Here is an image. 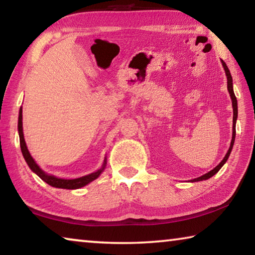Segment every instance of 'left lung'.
<instances>
[{
	"instance_id": "8db88e82",
	"label": "left lung",
	"mask_w": 255,
	"mask_h": 255,
	"mask_svg": "<svg viewBox=\"0 0 255 255\" xmlns=\"http://www.w3.org/2000/svg\"><path fill=\"white\" fill-rule=\"evenodd\" d=\"M222 64H223V67H224V70H225L226 76H227V90H228V92H230V96H231V99H232V106H233V136H232L231 146H230V148H228V150H227L225 157L223 158V161H222L221 163H219L218 165L216 166L214 170H211V171L208 172V173H206V174H204V175L199 176V178L193 179L192 182H196V181L198 182V181L207 180V179L211 178V176L217 173V172L222 169V166L224 165V164L226 163L227 158L230 157V154H231V152H232L233 145H234L235 135H236L235 125H236V120H237V100H236V97H235V94H234V90H233V79H232V75H231V73H230V70H228V67H227V65L225 64V62H224V60H222Z\"/></svg>"
}]
</instances>
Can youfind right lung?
<instances>
[{
  "label": "right lung",
  "instance_id": "add662e5",
  "mask_svg": "<svg viewBox=\"0 0 255 255\" xmlns=\"http://www.w3.org/2000/svg\"><path fill=\"white\" fill-rule=\"evenodd\" d=\"M18 131H19V137H20L21 152H22L25 162H27V164L29 165L30 169H31L32 172H34V173L39 176L42 181H45L46 183H48L49 185H51V187L60 188V189H70V190L79 189V188L84 187V185H86V184H89L90 182H92V181L96 180L97 178H99V175H100L102 173V171L105 170L106 164H107V158H105V162H103V165L101 169H99L98 171L93 172V173H91V174L82 176V178L67 180V179H59V178H56V176H54V175L47 174L40 169L39 166H38V164L34 162V159L32 158L31 155H30L29 150L27 148V145H25L24 137H23V130H22V108H20V111H19Z\"/></svg>",
  "mask_w": 255,
  "mask_h": 255
}]
</instances>
